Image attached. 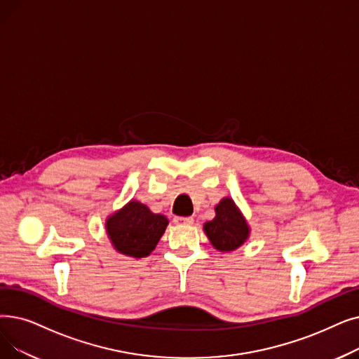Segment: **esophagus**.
Segmentation results:
<instances>
[{"label": "esophagus", "instance_id": "1", "mask_svg": "<svg viewBox=\"0 0 359 359\" xmlns=\"http://www.w3.org/2000/svg\"><path fill=\"white\" fill-rule=\"evenodd\" d=\"M175 223L177 224H194V217H175Z\"/></svg>", "mask_w": 359, "mask_h": 359}]
</instances>
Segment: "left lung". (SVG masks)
Listing matches in <instances>:
<instances>
[{
	"mask_svg": "<svg viewBox=\"0 0 359 359\" xmlns=\"http://www.w3.org/2000/svg\"><path fill=\"white\" fill-rule=\"evenodd\" d=\"M204 231L217 251L231 252L249 239L251 227L236 202L226 196L215 205V217L204 224Z\"/></svg>",
	"mask_w": 359,
	"mask_h": 359,
	"instance_id": "1",
	"label": "left lung"
}]
</instances>
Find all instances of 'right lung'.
I'll use <instances>...</instances> for the list:
<instances>
[{
  "instance_id": "1",
  "label": "right lung",
  "mask_w": 359,
  "mask_h": 359,
  "mask_svg": "<svg viewBox=\"0 0 359 359\" xmlns=\"http://www.w3.org/2000/svg\"><path fill=\"white\" fill-rule=\"evenodd\" d=\"M168 226L167 217L152 212L145 204L130 199L107 217L105 231L118 254L132 258L148 257Z\"/></svg>"
}]
</instances>
